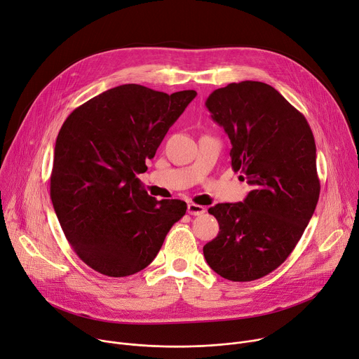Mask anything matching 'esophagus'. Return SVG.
Returning <instances> with one entry per match:
<instances>
[{"label":"esophagus","mask_w":359,"mask_h":359,"mask_svg":"<svg viewBox=\"0 0 359 359\" xmlns=\"http://www.w3.org/2000/svg\"><path fill=\"white\" fill-rule=\"evenodd\" d=\"M187 210H188V214H191V215H203L205 212V208L203 205H198L194 203H189Z\"/></svg>","instance_id":"1"}]
</instances>
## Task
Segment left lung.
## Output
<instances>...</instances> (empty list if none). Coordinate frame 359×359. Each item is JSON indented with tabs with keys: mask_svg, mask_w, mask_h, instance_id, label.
Instances as JSON below:
<instances>
[{
	"mask_svg": "<svg viewBox=\"0 0 359 359\" xmlns=\"http://www.w3.org/2000/svg\"><path fill=\"white\" fill-rule=\"evenodd\" d=\"M205 106L230 137L234 172L253 189L243 203L208 210L219 231L204 245V257L222 278L252 282L289 257L315 212V137L306 118L262 81L217 89Z\"/></svg>",
	"mask_w": 359,
	"mask_h": 359,
	"instance_id": "8db88e82",
	"label": "left lung"
}]
</instances>
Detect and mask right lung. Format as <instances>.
Returning a JSON list of instances; mask_svg holds the SVG:
<instances>
[{
	"instance_id": "add662e5",
	"label": "right lung",
	"mask_w": 359,
	"mask_h": 359,
	"mask_svg": "<svg viewBox=\"0 0 359 359\" xmlns=\"http://www.w3.org/2000/svg\"><path fill=\"white\" fill-rule=\"evenodd\" d=\"M196 90L172 95L141 85L109 89L76 107L54 147L50 197L74 253L93 270L125 278L145 269L171 227L181 200H155L137 174L148 170L168 129Z\"/></svg>"
}]
</instances>
